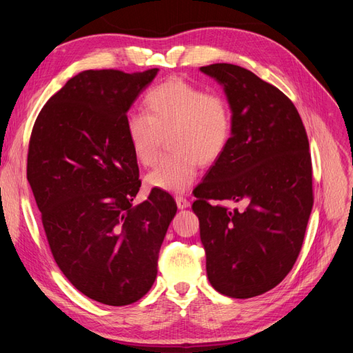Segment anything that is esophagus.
Here are the masks:
<instances>
[{
    "label": "esophagus",
    "mask_w": 353,
    "mask_h": 353,
    "mask_svg": "<svg viewBox=\"0 0 353 353\" xmlns=\"http://www.w3.org/2000/svg\"><path fill=\"white\" fill-rule=\"evenodd\" d=\"M175 201H176L178 209H187V208H190V201L185 197H183V196H178L175 199Z\"/></svg>",
    "instance_id": "1"
}]
</instances>
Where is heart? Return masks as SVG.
Returning <instances> with one entry per match:
<instances>
[{"label": "heart", "mask_w": 353, "mask_h": 353, "mask_svg": "<svg viewBox=\"0 0 353 353\" xmlns=\"http://www.w3.org/2000/svg\"><path fill=\"white\" fill-rule=\"evenodd\" d=\"M145 113L126 117L125 131L135 159L153 166L169 137L170 150L150 174L147 185L170 194L185 193L193 184L199 162L210 165L225 152L232 131L227 100L205 92L181 78H170L147 92Z\"/></svg>", "instance_id": "b5f03b06"}]
</instances>
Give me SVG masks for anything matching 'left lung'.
Listing matches in <instances>:
<instances>
[{
  "mask_svg": "<svg viewBox=\"0 0 353 353\" xmlns=\"http://www.w3.org/2000/svg\"><path fill=\"white\" fill-rule=\"evenodd\" d=\"M200 72L223 88L232 117L225 152L194 190L206 272L216 292L249 299L280 284L302 249L314 205L309 143L294 104L274 85L228 63Z\"/></svg>",
  "mask_w": 353,
  "mask_h": 353,
  "instance_id": "left-lung-1",
  "label": "left lung"
}]
</instances>
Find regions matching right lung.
Segmentation results:
<instances>
[{"label":"right lung","mask_w":353,"mask_h":353,"mask_svg":"<svg viewBox=\"0 0 353 353\" xmlns=\"http://www.w3.org/2000/svg\"><path fill=\"white\" fill-rule=\"evenodd\" d=\"M159 69L83 70L39 112L28 153V181L54 261L81 293L110 306L150 290L176 213L172 196L141 187L125 122Z\"/></svg>","instance_id":"add662e5"}]
</instances>
